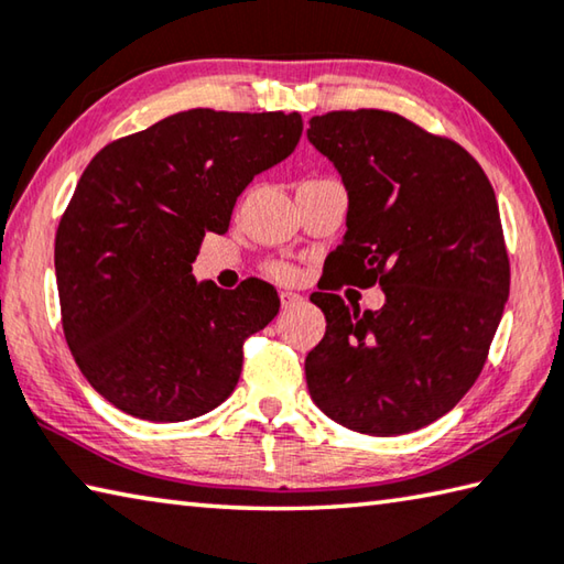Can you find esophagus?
Instances as JSON below:
<instances>
[{"mask_svg": "<svg viewBox=\"0 0 564 564\" xmlns=\"http://www.w3.org/2000/svg\"><path fill=\"white\" fill-rule=\"evenodd\" d=\"M303 301L301 293H293V291H281V305L283 308H293V305H299Z\"/></svg>", "mask_w": 564, "mask_h": 564, "instance_id": "esophagus-1", "label": "esophagus"}]
</instances>
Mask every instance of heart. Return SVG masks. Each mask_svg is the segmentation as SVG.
I'll use <instances>...</instances> for the list:
<instances>
[{"label":"heart","mask_w":564,"mask_h":564,"mask_svg":"<svg viewBox=\"0 0 564 564\" xmlns=\"http://www.w3.org/2000/svg\"><path fill=\"white\" fill-rule=\"evenodd\" d=\"M269 273H271V275H275V279H281V281H291L293 275H295L293 265L283 263V261H273V263H269Z\"/></svg>","instance_id":"b5f03b06"}]
</instances>
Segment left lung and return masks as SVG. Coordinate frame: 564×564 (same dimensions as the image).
Returning <instances> with one entry per match:
<instances>
[{"label": "left lung", "mask_w": 564, "mask_h": 564, "mask_svg": "<svg viewBox=\"0 0 564 564\" xmlns=\"http://www.w3.org/2000/svg\"><path fill=\"white\" fill-rule=\"evenodd\" d=\"M308 140L350 194L333 256L343 281L317 285L325 335L305 357L313 402L352 432H416L460 402L488 360L510 291L496 192L452 138L397 112L315 116ZM380 282V312L332 291Z\"/></svg>", "instance_id": "obj_1"}]
</instances>
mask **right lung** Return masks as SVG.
Here are the masks:
<instances>
[{"label": "right lung", "instance_id": "add662e5", "mask_svg": "<svg viewBox=\"0 0 564 564\" xmlns=\"http://www.w3.org/2000/svg\"><path fill=\"white\" fill-rule=\"evenodd\" d=\"M301 132L299 112L194 108L90 160L56 229L61 323L80 372L120 412L184 422L234 392L243 343L279 313V293L259 279L197 283L192 263Z\"/></svg>", "mask_w": 564, "mask_h": 564}]
</instances>
